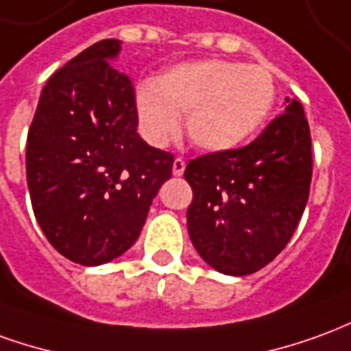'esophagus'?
I'll use <instances>...</instances> for the list:
<instances>
[{"instance_id": "1", "label": "esophagus", "mask_w": 351, "mask_h": 351, "mask_svg": "<svg viewBox=\"0 0 351 351\" xmlns=\"http://www.w3.org/2000/svg\"><path fill=\"white\" fill-rule=\"evenodd\" d=\"M184 169H186V161H184L182 158H176L175 161H173V175L182 176Z\"/></svg>"}]
</instances>
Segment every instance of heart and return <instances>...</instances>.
<instances>
[{
  "instance_id": "b5f03b06",
  "label": "heart",
  "mask_w": 351,
  "mask_h": 351,
  "mask_svg": "<svg viewBox=\"0 0 351 351\" xmlns=\"http://www.w3.org/2000/svg\"><path fill=\"white\" fill-rule=\"evenodd\" d=\"M276 100V82L268 68L235 60H192L142 83L134 95L136 119L144 138L165 146L180 129L205 152H230L258 133Z\"/></svg>"
}]
</instances>
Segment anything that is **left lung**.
Listing matches in <instances>:
<instances>
[{
  "label": "left lung",
  "instance_id": "obj_1",
  "mask_svg": "<svg viewBox=\"0 0 351 351\" xmlns=\"http://www.w3.org/2000/svg\"><path fill=\"white\" fill-rule=\"evenodd\" d=\"M249 146L192 159L188 234L220 274L249 276L285 249L300 222L312 182V136L298 100L285 99Z\"/></svg>",
  "mask_w": 351,
  "mask_h": 351
}]
</instances>
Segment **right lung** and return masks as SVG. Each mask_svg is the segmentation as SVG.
<instances>
[{"label": "right lung", "mask_w": 351, "mask_h": 351, "mask_svg": "<svg viewBox=\"0 0 351 351\" xmlns=\"http://www.w3.org/2000/svg\"><path fill=\"white\" fill-rule=\"evenodd\" d=\"M119 39H102L49 77L28 131L26 180L49 243L100 266L138 239L173 156L136 133L131 80L114 68Z\"/></svg>", "instance_id": "obj_1"}]
</instances>
